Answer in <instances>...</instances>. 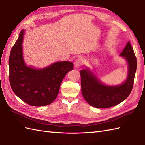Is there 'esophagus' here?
Wrapping results in <instances>:
<instances>
[{
  "label": "esophagus",
  "mask_w": 145,
  "mask_h": 145,
  "mask_svg": "<svg viewBox=\"0 0 145 145\" xmlns=\"http://www.w3.org/2000/svg\"><path fill=\"white\" fill-rule=\"evenodd\" d=\"M84 63V60L82 58H79L78 59H76L75 60V65L76 67H81L82 65H83V64Z\"/></svg>",
  "instance_id": "1"
}]
</instances>
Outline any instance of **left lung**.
<instances>
[{"label": "left lung", "mask_w": 145, "mask_h": 145, "mask_svg": "<svg viewBox=\"0 0 145 145\" xmlns=\"http://www.w3.org/2000/svg\"><path fill=\"white\" fill-rule=\"evenodd\" d=\"M120 55L128 63L127 80L118 86L105 85L88 69L80 71L82 93L91 106L98 108H108L122 102L130 94L133 87L137 62L133 47L128 42Z\"/></svg>", "instance_id": "left-lung-1"}]
</instances>
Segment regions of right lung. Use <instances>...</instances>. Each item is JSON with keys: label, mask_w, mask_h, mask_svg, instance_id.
<instances>
[{"label": "right lung", "mask_w": 145, "mask_h": 145, "mask_svg": "<svg viewBox=\"0 0 145 145\" xmlns=\"http://www.w3.org/2000/svg\"><path fill=\"white\" fill-rule=\"evenodd\" d=\"M19 37L9 57V81L12 90L24 102L33 106L50 104L59 92L60 85L67 73L73 69L72 62H55L43 69L26 66L22 55L23 35Z\"/></svg>", "instance_id": "right-lung-1"}]
</instances>
